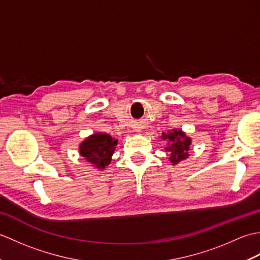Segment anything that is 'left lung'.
I'll use <instances>...</instances> for the list:
<instances>
[{
	"label": "left lung",
	"instance_id": "obj_1",
	"mask_svg": "<svg viewBox=\"0 0 260 260\" xmlns=\"http://www.w3.org/2000/svg\"><path fill=\"white\" fill-rule=\"evenodd\" d=\"M163 140H168L169 147H167V151L171 152V162L176 164L180 162L181 159H184L189 156V146L191 144V140L186 137L182 131L173 129L169 134L163 133Z\"/></svg>",
	"mask_w": 260,
	"mask_h": 260
}]
</instances>
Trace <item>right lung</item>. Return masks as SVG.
Instances as JSON below:
<instances>
[{
	"mask_svg": "<svg viewBox=\"0 0 260 260\" xmlns=\"http://www.w3.org/2000/svg\"><path fill=\"white\" fill-rule=\"evenodd\" d=\"M117 140H113L107 134L97 133L81 143L80 154L88 162L98 169H104L109 164Z\"/></svg>",
	"mask_w": 260,
	"mask_h": 260,
	"instance_id": "1",
	"label": "right lung"
}]
</instances>
